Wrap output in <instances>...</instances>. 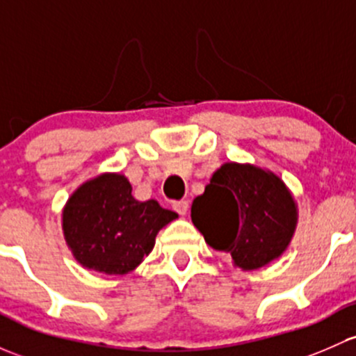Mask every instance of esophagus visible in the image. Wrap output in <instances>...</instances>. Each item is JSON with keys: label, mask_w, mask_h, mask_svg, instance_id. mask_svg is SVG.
<instances>
[{"label": "esophagus", "mask_w": 356, "mask_h": 356, "mask_svg": "<svg viewBox=\"0 0 356 356\" xmlns=\"http://www.w3.org/2000/svg\"><path fill=\"white\" fill-rule=\"evenodd\" d=\"M172 208H174L175 211L179 213V215L184 216L186 213H188L189 203H188V201H184V200H182V201H174V204H172Z\"/></svg>", "instance_id": "obj_1"}]
</instances>
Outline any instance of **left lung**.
<instances>
[{
  "label": "left lung",
  "mask_w": 356,
  "mask_h": 356,
  "mask_svg": "<svg viewBox=\"0 0 356 356\" xmlns=\"http://www.w3.org/2000/svg\"><path fill=\"white\" fill-rule=\"evenodd\" d=\"M191 218L213 249L228 252L237 268L259 269L282 256L297 227V204L285 182L250 163H223Z\"/></svg>",
  "instance_id": "obj_1"
}]
</instances>
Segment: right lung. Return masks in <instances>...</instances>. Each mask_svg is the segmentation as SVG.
<instances>
[{"label": "right lung", "instance_id": "right-lung-1", "mask_svg": "<svg viewBox=\"0 0 356 356\" xmlns=\"http://www.w3.org/2000/svg\"><path fill=\"white\" fill-rule=\"evenodd\" d=\"M121 174H102L71 194L63 232L74 259L106 275H126L152 252L155 237L177 213L155 200L138 201Z\"/></svg>", "mask_w": 356, "mask_h": 356}]
</instances>
